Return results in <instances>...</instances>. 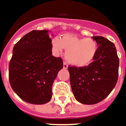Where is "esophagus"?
<instances>
[{
	"label": "esophagus",
	"mask_w": 126,
	"mask_h": 126,
	"mask_svg": "<svg viewBox=\"0 0 126 126\" xmlns=\"http://www.w3.org/2000/svg\"><path fill=\"white\" fill-rule=\"evenodd\" d=\"M68 68V65L66 64V62H63V68H65V69H66V68Z\"/></svg>",
	"instance_id": "esophagus-1"
}]
</instances>
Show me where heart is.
<instances>
[{"label": "heart", "instance_id": "heart-1", "mask_svg": "<svg viewBox=\"0 0 126 126\" xmlns=\"http://www.w3.org/2000/svg\"><path fill=\"white\" fill-rule=\"evenodd\" d=\"M54 50L57 54L66 50L65 59L74 66H87L94 60L98 51L96 42L91 38L78 37L75 35L65 33L60 38L52 41Z\"/></svg>", "mask_w": 126, "mask_h": 126}]
</instances>
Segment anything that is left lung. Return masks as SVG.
I'll use <instances>...</instances> for the list:
<instances>
[{
    "instance_id": "left-lung-1",
    "label": "left lung",
    "mask_w": 126,
    "mask_h": 126,
    "mask_svg": "<svg viewBox=\"0 0 126 126\" xmlns=\"http://www.w3.org/2000/svg\"><path fill=\"white\" fill-rule=\"evenodd\" d=\"M98 51L87 66H68L70 85L77 101L93 105L105 99L118 80L119 59L114 43L102 36L92 37Z\"/></svg>"
}]
</instances>
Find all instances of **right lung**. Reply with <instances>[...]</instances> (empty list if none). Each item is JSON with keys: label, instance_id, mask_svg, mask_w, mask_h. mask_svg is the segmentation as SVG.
Returning a JSON list of instances; mask_svg holds the SVG:
<instances>
[{"label": "right lung", "instance_id": "right-lung-1", "mask_svg": "<svg viewBox=\"0 0 126 126\" xmlns=\"http://www.w3.org/2000/svg\"><path fill=\"white\" fill-rule=\"evenodd\" d=\"M48 30H33L15 44L9 65L13 91L24 102L45 104L52 98V87L63 67L61 58L52 56Z\"/></svg>", "mask_w": 126, "mask_h": 126}]
</instances>
